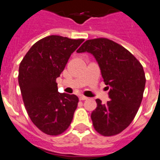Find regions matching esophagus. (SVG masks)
<instances>
[{
  "instance_id": "1",
  "label": "esophagus",
  "mask_w": 160,
  "mask_h": 160,
  "mask_svg": "<svg viewBox=\"0 0 160 160\" xmlns=\"http://www.w3.org/2000/svg\"><path fill=\"white\" fill-rule=\"evenodd\" d=\"M88 97H86V96H83V95L80 96V100H81V101H83V100H87V99H88Z\"/></svg>"
}]
</instances>
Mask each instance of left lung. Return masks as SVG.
Returning a JSON list of instances; mask_svg holds the SVG:
<instances>
[{
  "label": "left lung",
  "mask_w": 160,
  "mask_h": 160,
  "mask_svg": "<svg viewBox=\"0 0 160 160\" xmlns=\"http://www.w3.org/2000/svg\"><path fill=\"white\" fill-rule=\"evenodd\" d=\"M85 52L94 55L104 82L110 87L109 101L102 104L96 99L91 116L93 126L102 135H116L131 124L142 103L146 81L143 66L129 51L107 38L86 41L77 51Z\"/></svg>",
  "instance_id": "left-lung-1"
}]
</instances>
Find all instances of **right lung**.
Returning a JSON list of instances; mask_svg holds the SVG:
<instances>
[{
  "mask_svg": "<svg viewBox=\"0 0 160 160\" xmlns=\"http://www.w3.org/2000/svg\"><path fill=\"white\" fill-rule=\"evenodd\" d=\"M83 41L48 36L36 42L20 62L18 84L25 107L33 124L44 134L59 135L72 122L78 97L58 92L56 78Z\"/></svg>",
  "mask_w": 160,
  "mask_h": 160,
  "instance_id": "obj_1",
  "label": "right lung"
}]
</instances>
